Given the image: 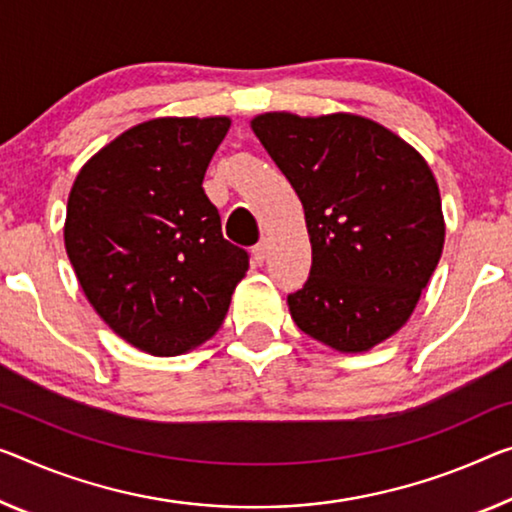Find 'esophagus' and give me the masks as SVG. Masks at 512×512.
<instances>
[{"mask_svg": "<svg viewBox=\"0 0 512 512\" xmlns=\"http://www.w3.org/2000/svg\"><path fill=\"white\" fill-rule=\"evenodd\" d=\"M251 256H254V263L261 265L265 261V256H267V245H265V242H258V245L251 249Z\"/></svg>", "mask_w": 512, "mask_h": 512, "instance_id": "34e87169", "label": "esophagus"}]
</instances>
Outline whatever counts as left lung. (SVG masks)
Segmentation results:
<instances>
[{
	"label": "left lung",
	"mask_w": 512,
	"mask_h": 512,
	"mask_svg": "<svg viewBox=\"0 0 512 512\" xmlns=\"http://www.w3.org/2000/svg\"><path fill=\"white\" fill-rule=\"evenodd\" d=\"M304 206L311 272L288 295L295 325L338 352H366L410 320L444 247L428 162L355 114L251 121Z\"/></svg>",
	"instance_id": "obj_1"
}]
</instances>
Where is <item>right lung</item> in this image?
<instances>
[{
	"label": "right lung",
	"mask_w": 512,
	"mask_h": 512,
	"mask_svg": "<svg viewBox=\"0 0 512 512\" xmlns=\"http://www.w3.org/2000/svg\"><path fill=\"white\" fill-rule=\"evenodd\" d=\"M231 121L153 119L91 157L68 196L77 281L123 341L174 357L217 332L249 254L222 235L203 176Z\"/></svg>",
	"instance_id": "obj_1"
}]
</instances>
